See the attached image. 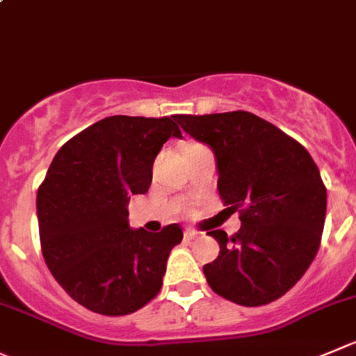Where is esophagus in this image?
I'll return each mask as SVG.
<instances>
[{"mask_svg":"<svg viewBox=\"0 0 356 356\" xmlns=\"http://www.w3.org/2000/svg\"><path fill=\"white\" fill-rule=\"evenodd\" d=\"M199 236H201V234H199L197 231H192V229H187V231H185V239H188V241L199 238Z\"/></svg>","mask_w":356,"mask_h":356,"instance_id":"esophagus-1","label":"esophagus"}]
</instances>
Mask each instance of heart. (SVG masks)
Here are the masks:
<instances>
[{
    "label": "heart",
    "mask_w": 356,
    "mask_h": 356,
    "mask_svg": "<svg viewBox=\"0 0 356 356\" xmlns=\"http://www.w3.org/2000/svg\"><path fill=\"white\" fill-rule=\"evenodd\" d=\"M192 147H194V145H192Z\"/></svg>",
    "instance_id": "heart-1"
}]
</instances>
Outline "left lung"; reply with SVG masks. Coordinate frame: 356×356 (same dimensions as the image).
<instances>
[{
  "label": "left lung",
  "instance_id": "1",
  "mask_svg": "<svg viewBox=\"0 0 356 356\" xmlns=\"http://www.w3.org/2000/svg\"><path fill=\"white\" fill-rule=\"evenodd\" d=\"M181 129L213 148L223 206L239 213L234 236L209 231L220 253L206 264L208 285L239 306L285 296L316 257L327 188L309 152L250 111L175 115Z\"/></svg>",
  "mask_w": 356,
  "mask_h": 356
}]
</instances>
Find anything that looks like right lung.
I'll return each instance as SVG.
<instances>
[{"instance_id":"right-lung-1","label":"right lung","mask_w":356,"mask_h":356,"mask_svg":"<svg viewBox=\"0 0 356 356\" xmlns=\"http://www.w3.org/2000/svg\"><path fill=\"white\" fill-rule=\"evenodd\" d=\"M171 117L113 115L71 138L54 157L36 195L47 267L87 309L124 316L159 293L178 223L161 232L129 227L127 202L152 184L162 145L181 138Z\"/></svg>"}]
</instances>
